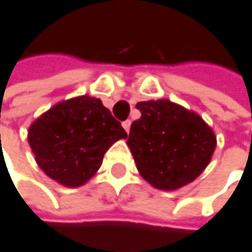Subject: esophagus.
<instances>
[{"mask_svg":"<svg viewBox=\"0 0 252 252\" xmlns=\"http://www.w3.org/2000/svg\"><path fill=\"white\" fill-rule=\"evenodd\" d=\"M123 126H124V129H126V132H129V128H131V121L129 120H126L123 123Z\"/></svg>","mask_w":252,"mask_h":252,"instance_id":"esophagus-1","label":"esophagus"}]
</instances>
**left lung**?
Listing matches in <instances>:
<instances>
[{
	"label": "left lung",
	"mask_w": 252,
	"mask_h": 252,
	"mask_svg": "<svg viewBox=\"0 0 252 252\" xmlns=\"http://www.w3.org/2000/svg\"><path fill=\"white\" fill-rule=\"evenodd\" d=\"M126 144L141 177L157 189L192 183L210 164L217 137L197 112L170 99L141 101Z\"/></svg>",
	"instance_id": "8db88e82"
}]
</instances>
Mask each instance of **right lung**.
I'll use <instances>...</instances> for the list:
<instances>
[{"mask_svg":"<svg viewBox=\"0 0 252 252\" xmlns=\"http://www.w3.org/2000/svg\"><path fill=\"white\" fill-rule=\"evenodd\" d=\"M126 132L99 98L80 95L57 102L28 128V144L38 167L58 184L88 183L114 142Z\"/></svg>","mask_w":252,"mask_h":252,"instance_id":"right-lung-1","label":"right lung"}]
</instances>
